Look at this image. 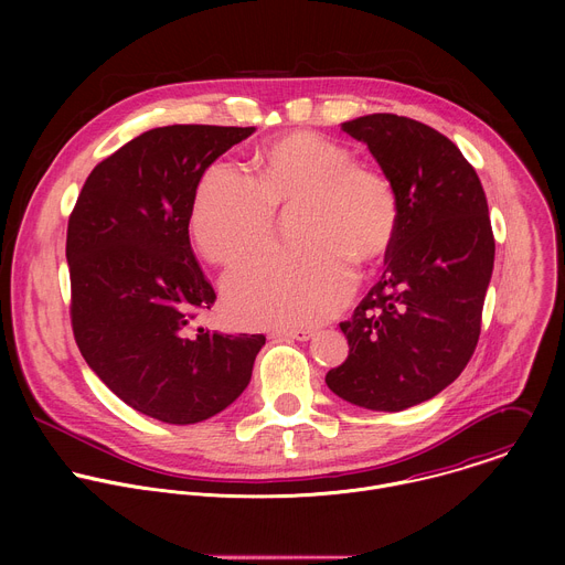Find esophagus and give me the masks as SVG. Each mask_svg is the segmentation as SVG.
Segmentation results:
<instances>
[{"label":"esophagus","mask_w":565,"mask_h":565,"mask_svg":"<svg viewBox=\"0 0 565 565\" xmlns=\"http://www.w3.org/2000/svg\"><path fill=\"white\" fill-rule=\"evenodd\" d=\"M277 338H286V340H297V342H308L310 338H315V331L312 329H284V331H277L275 333Z\"/></svg>","instance_id":"34e87169"}]
</instances>
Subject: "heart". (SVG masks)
Listing matches in <instances>:
<instances>
[{"label": "heart", "mask_w": 565, "mask_h": 565, "mask_svg": "<svg viewBox=\"0 0 565 565\" xmlns=\"http://www.w3.org/2000/svg\"><path fill=\"white\" fill-rule=\"evenodd\" d=\"M250 179L210 166L194 192L190 232L199 250L232 266L266 246L277 210H292L303 244L275 248L225 279L232 310L250 327H303L338 312L355 268L377 266L399 225L391 179L373 163L315 131L284 134L253 156Z\"/></svg>", "instance_id": "1"}]
</instances>
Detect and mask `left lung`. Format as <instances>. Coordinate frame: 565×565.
<instances>
[{
  "mask_svg": "<svg viewBox=\"0 0 565 565\" xmlns=\"http://www.w3.org/2000/svg\"><path fill=\"white\" fill-rule=\"evenodd\" d=\"M366 142L399 201L382 279L340 329L349 358L329 388L358 407L402 412L449 386L471 360L494 268L476 170L440 131L395 114L342 125Z\"/></svg>",
  "mask_w": 565,
  "mask_h": 565,
  "instance_id": "left-lung-1",
  "label": "left lung"
}]
</instances>
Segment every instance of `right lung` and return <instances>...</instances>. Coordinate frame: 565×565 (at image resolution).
<instances>
[{"instance_id": "1", "label": "right lung", "mask_w": 565, "mask_h": 565, "mask_svg": "<svg viewBox=\"0 0 565 565\" xmlns=\"http://www.w3.org/2000/svg\"><path fill=\"white\" fill-rule=\"evenodd\" d=\"M255 127L172 125L94 168L66 227L71 329L96 375L131 409L194 425L244 393L264 335L192 321L216 295L190 246L203 172Z\"/></svg>"}]
</instances>
